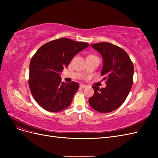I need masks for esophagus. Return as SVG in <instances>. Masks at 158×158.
<instances>
[{
	"label": "esophagus",
	"mask_w": 158,
	"mask_h": 158,
	"mask_svg": "<svg viewBox=\"0 0 158 158\" xmlns=\"http://www.w3.org/2000/svg\"><path fill=\"white\" fill-rule=\"evenodd\" d=\"M80 87L81 88H85V87H86V85H84V84H80Z\"/></svg>",
	"instance_id": "esophagus-1"
}]
</instances>
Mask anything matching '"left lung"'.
<instances>
[{"label": "left lung", "mask_w": 158, "mask_h": 158, "mask_svg": "<svg viewBox=\"0 0 158 158\" xmlns=\"http://www.w3.org/2000/svg\"><path fill=\"white\" fill-rule=\"evenodd\" d=\"M103 60L101 76L106 80V88L92 86L94 94L89 99L90 106L100 113H110L125 101L133 82L134 66L121 47L107 42L91 45Z\"/></svg>", "instance_id": "1"}]
</instances>
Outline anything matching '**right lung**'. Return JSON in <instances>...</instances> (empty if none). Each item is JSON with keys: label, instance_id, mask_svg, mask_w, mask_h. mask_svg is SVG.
Listing matches in <instances>:
<instances>
[{"label": "right lung", "instance_id": "1", "mask_svg": "<svg viewBox=\"0 0 158 158\" xmlns=\"http://www.w3.org/2000/svg\"><path fill=\"white\" fill-rule=\"evenodd\" d=\"M88 46L87 43L62 37L42 45L32 56L28 83L33 98L43 109L58 112L70 106L79 84L62 82L60 74Z\"/></svg>", "mask_w": 158, "mask_h": 158}]
</instances>
